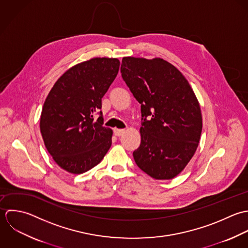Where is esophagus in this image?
Listing matches in <instances>:
<instances>
[{"label": "esophagus", "instance_id": "1", "mask_svg": "<svg viewBox=\"0 0 248 248\" xmlns=\"http://www.w3.org/2000/svg\"><path fill=\"white\" fill-rule=\"evenodd\" d=\"M124 132H125L124 129H118V128H115V129H114V134H115L116 136H118V137L124 135Z\"/></svg>", "mask_w": 248, "mask_h": 248}]
</instances>
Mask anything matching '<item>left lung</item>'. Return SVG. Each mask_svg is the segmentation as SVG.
Returning a JSON list of instances; mask_svg holds the SVG:
<instances>
[{
  "mask_svg": "<svg viewBox=\"0 0 248 248\" xmlns=\"http://www.w3.org/2000/svg\"><path fill=\"white\" fill-rule=\"evenodd\" d=\"M122 78L141 104L137 166L149 176L171 179L198 149L202 116L198 99L185 77L162 58L124 57Z\"/></svg>",
  "mask_w": 248,
  "mask_h": 248,
  "instance_id": "8db88e82",
  "label": "left lung"
}]
</instances>
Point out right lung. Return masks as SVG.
<instances>
[{
	"label": "right lung",
	"instance_id": "right-lung-1",
	"mask_svg": "<svg viewBox=\"0 0 248 248\" xmlns=\"http://www.w3.org/2000/svg\"><path fill=\"white\" fill-rule=\"evenodd\" d=\"M120 64L117 58L96 57L75 65L57 79L44 102V144L55 163L71 173L91 170L111 147L112 130L102 125L99 109ZM95 113L99 114L97 121Z\"/></svg>",
	"mask_w": 248,
	"mask_h": 248
}]
</instances>
